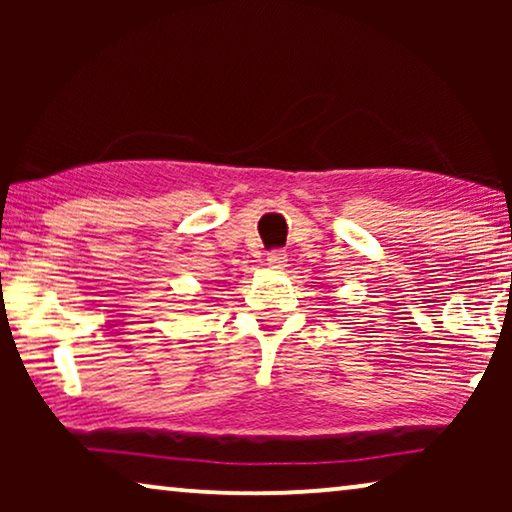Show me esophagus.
Here are the masks:
<instances>
[{"instance_id":"34e87169","label":"esophagus","mask_w":512,"mask_h":512,"mask_svg":"<svg viewBox=\"0 0 512 512\" xmlns=\"http://www.w3.org/2000/svg\"><path fill=\"white\" fill-rule=\"evenodd\" d=\"M268 265H270L272 270L286 268V251H282V249L270 251V254H268Z\"/></svg>"}]
</instances>
